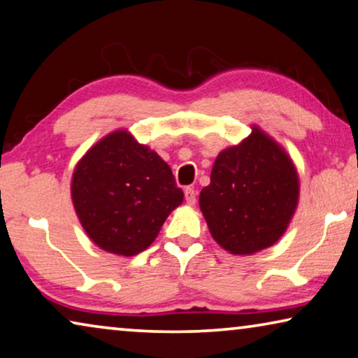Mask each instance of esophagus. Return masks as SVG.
Wrapping results in <instances>:
<instances>
[{
  "instance_id": "obj_1",
  "label": "esophagus",
  "mask_w": 358,
  "mask_h": 358,
  "mask_svg": "<svg viewBox=\"0 0 358 358\" xmlns=\"http://www.w3.org/2000/svg\"><path fill=\"white\" fill-rule=\"evenodd\" d=\"M185 199H186V202H188V204H191L193 206L194 202H196V191H194V188H185Z\"/></svg>"
}]
</instances>
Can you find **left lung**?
<instances>
[{
	"instance_id": "1",
	"label": "left lung",
	"mask_w": 358,
	"mask_h": 358,
	"mask_svg": "<svg viewBox=\"0 0 358 358\" xmlns=\"http://www.w3.org/2000/svg\"><path fill=\"white\" fill-rule=\"evenodd\" d=\"M299 201L297 170L259 127L223 149L202 188L199 207L212 238L234 255L266 249L285 234Z\"/></svg>"
}]
</instances>
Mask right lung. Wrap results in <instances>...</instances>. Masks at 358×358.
<instances>
[{"label":"right lung","instance_id":"right-lung-1","mask_svg":"<svg viewBox=\"0 0 358 358\" xmlns=\"http://www.w3.org/2000/svg\"><path fill=\"white\" fill-rule=\"evenodd\" d=\"M72 202L90 239L106 252L140 254L183 202L172 169L131 133L115 130L73 169Z\"/></svg>","mask_w":358,"mask_h":358}]
</instances>
